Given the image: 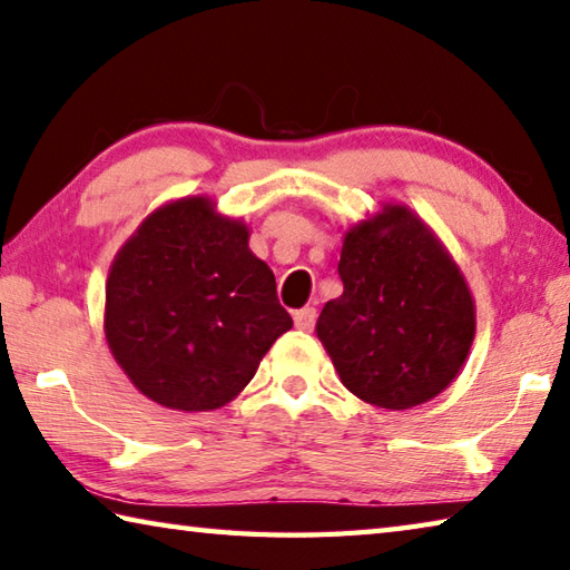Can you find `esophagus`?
Wrapping results in <instances>:
<instances>
[{
  "label": "esophagus",
  "mask_w": 570,
  "mask_h": 570,
  "mask_svg": "<svg viewBox=\"0 0 570 570\" xmlns=\"http://www.w3.org/2000/svg\"><path fill=\"white\" fill-rule=\"evenodd\" d=\"M316 318H318L316 308H311V306H304V308L294 311V326H296L298 331H314Z\"/></svg>",
  "instance_id": "esophagus-1"
}]
</instances>
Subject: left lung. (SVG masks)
<instances>
[{"mask_svg": "<svg viewBox=\"0 0 570 570\" xmlns=\"http://www.w3.org/2000/svg\"><path fill=\"white\" fill-rule=\"evenodd\" d=\"M338 276L343 294L323 306L316 333L343 385L387 410L440 395L470 353L474 304L434 234L387 205L345 234Z\"/></svg>", "mask_w": 570, "mask_h": 570, "instance_id": "left-lung-1", "label": "left lung"}]
</instances>
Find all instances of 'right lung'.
Instances as JSON below:
<instances>
[{
  "label": "right lung",
  "mask_w": 570,
  "mask_h": 570,
  "mask_svg": "<svg viewBox=\"0 0 570 570\" xmlns=\"http://www.w3.org/2000/svg\"><path fill=\"white\" fill-rule=\"evenodd\" d=\"M249 232L205 197L142 222L110 266L106 338L142 395L173 410L227 405L294 326Z\"/></svg>",
  "instance_id": "obj_1"
}]
</instances>
